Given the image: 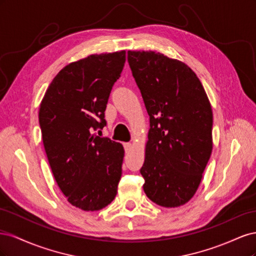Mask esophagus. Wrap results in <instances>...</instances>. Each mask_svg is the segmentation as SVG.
<instances>
[{
    "instance_id": "obj_1",
    "label": "esophagus",
    "mask_w": 256,
    "mask_h": 256,
    "mask_svg": "<svg viewBox=\"0 0 256 256\" xmlns=\"http://www.w3.org/2000/svg\"><path fill=\"white\" fill-rule=\"evenodd\" d=\"M124 148H125V152H129L131 147H132V144L131 143H124Z\"/></svg>"
}]
</instances>
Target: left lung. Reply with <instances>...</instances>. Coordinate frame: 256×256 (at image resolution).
<instances>
[{
  "label": "left lung",
  "mask_w": 256,
  "mask_h": 256,
  "mask_svg": "<svg viewBox=\"0 0 256 256\" xmlns=\"http://www.w3.org/2000/svg\"><path fill=\"white\" fill-rule=\"evenodd\" d=\"M146 111L148 141L140 170L145 194L162 207L194 196L212 150V111L202 83L182 62L152 51H128Z\"/></svg>",
  "instance_id": "obj_1"
}]
</instances>
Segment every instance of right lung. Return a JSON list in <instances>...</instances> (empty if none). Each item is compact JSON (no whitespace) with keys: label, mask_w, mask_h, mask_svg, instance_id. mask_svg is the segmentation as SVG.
I'll return each mask as SVG.
<instances>
[{"label":"right lung","mask_w":256,"mask_h":256,"mask_svg":"<svg viewBox=\"0 0 256 256\" xmlns=\"http://www.w3.org/2000/svg\"><path fill=\"white\" fill-rule=\"evenodd\" d=\"M126 52L92 54L64 67L46 92L40 125L56 182L68 202L85 212L109 205L118 193L124 148L92 132L102 129Z\"/></svg>","instance_id":"obj_1"}]
</instances>
